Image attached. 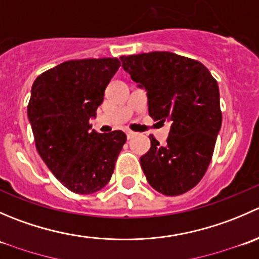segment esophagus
Instances as JSON below:
<instances>
[{
	"mask_svg": "<svg viewBox=\"0 0 259 259\" xmlns=\"http://www.w3.org/2000/svg\"><path fill=\"white\" fill-rule=\"evenodd\" d=\"M126 137H127V139H132V138H134L135 137V133L134 132H126Z\"/></svg>",
	"mask_w": 259,
	"mask_h": 259,
	"instance_id": "esophagus-1",
	"label": "esophagus"
}]
</instances>
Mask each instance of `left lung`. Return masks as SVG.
<instances>
[{
  "label": "left lung",
  "instance_id": "left-lung-1",
  "mask_svg": "<svg viewBox=\"0 0 259 259\" xmlns=\"http://www.w3.org/2000/svg\"><path fill=\"white\" fill-rule=\"evenodd\" d=\"M133 81L144 88L149 115L171 122L166 143L151 135L140 158L149 184L168 197L194 188L213 156L221 130L219 89L209 70L197 60L168 51L120 57Z\"/></svg>",
  "mask_w": 259,
  "mask_h": 259
}]
</instances>
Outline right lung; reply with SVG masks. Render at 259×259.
Listing matches in <instances>:
<instances>
[{"instance_id": "add662e5", "label": "right lung", "mask_w": 259, "mask_h": 259, "mask_svg": "<svg viewBox=\"0 0 259 259\" xmlns=\"http://www.w3.org/2000/svg\"><path fill=\"white\" fill-rule=\"evenodd\" d=\"M119 67L115 57L70 60L42 72L31 89L27 115L36 149L62 185L77 194L108 184L126 142L121 130H90V119Z\"/></svg>"}]
</instances>
